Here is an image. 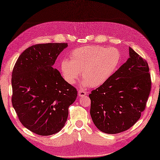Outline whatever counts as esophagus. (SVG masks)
<instances>
[{"instance_id": "34e87169", "label": "esophagus", "mask_w": 160, "mask_h": 160, "mask_svg": "<svg viewBox=\"0 0 160 160\" xmlns=\"http://www.w3.org/2000/svg\"><path fill=\"white\" fill-rule=\"evenodd\" d=\"M87 94V91L84 89H79L78 91V96L79 97H83Z\"/></svg>"}]
</instances>
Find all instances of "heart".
Here are the masks:
<instances>
[{
  "instance_id": "obj_1",
  "label": "heart",
  "mask_w": 160,
  "mask_h": 160,
  "mask_svg": "<svg viewBox=\"0 0 160 160\" xmlns=\"http://www.w3.org/2000/svg\"><path fill=\"white\" fill-rule=\"evenodd\" d=\"M69 58L60 62L64 80L73 84L82 73L84 86L95 87L104 84L115 73L121 62L122 54L115 47L89 45L71 51Z\"/></svg>"
}]
</instances>
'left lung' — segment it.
I'll list each match as a JSON object with an SVG mask.
<instances>
[{"mask_svg": "<svg viewBox=\"0 0 160 160\" xmlns=\"http://www.w3.org/2000/svg\"><path fill=\"white\" fill-rule=\"evenodd\" d=\"M129 58L89 94L90 114L102 132L115 134L132 127L144 111L151 89L147 61L129 47Z\"/></svg>", "mask_w": 160, "mask_h": 160, "instance_id": "1", "label": "left lung"}]
</instances>
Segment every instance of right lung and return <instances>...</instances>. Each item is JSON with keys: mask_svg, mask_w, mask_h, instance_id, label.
<instances>
[{"mask_svg": "<svg viewBox=\"0 0 160 160\" xmlns=\"http://www.w3.org/2000/svg\"><path fill=\"white\" fill-rule=\"evenodd\" d=\"M67 43L38 44L20 54L12 71V102L20 122L40 135L59 132L69 107L76 100V88L52 66Z\"/></svg>", "mask_w": 160, "mask_h": 160, "instance_id": "obj_1", "label": "right lung"}]
</instances>
